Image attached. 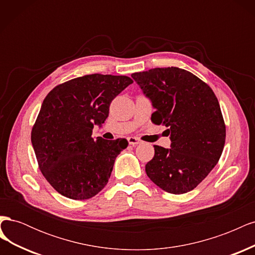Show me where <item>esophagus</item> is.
<instances>
[{
  "instance_id": "obj_1",
  "label": "esophagus",
  "mask_w": 255,
  "mask_h": 255,
  "mask_svg": "<svg viewBox=\"0 0 255 255\" xmlns=\"http://www.w3.org/2000/svg\"><path fill=\"white\" fill-rule=\"evenodd\" d=\"M128 141L129 144H132V145H136L138 143H140V140L138 139V138H136V137H128Z\"/></svg>"
}]
</instances>
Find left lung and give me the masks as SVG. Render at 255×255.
Wrapping results in <instances>:
<instances>
[{"mask_svg":"<svg viewBox=\"0 0 255 255\" xmlns=\"http://www.w3.org/2000/svg\"><path fill=\"white\" fill-rule=\"evenodd\" d=\"M132 78L149 97L155 112L151 120L164 125L171 148L154 145L146 175L174 195L195 189L218 163L226 142V125L214 91L189 71L154 68Z\"/></svg>","mask_w":255,"mask_h":255,"instance_id":"8db88e82","label":"left lung"}]
</instances>
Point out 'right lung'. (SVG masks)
<instances>
[{"mask_svg": "<svg viewBox=\"0 0 255 255\" xmlns=\"http://www.w3.org/2000/svg\"><path fill=\"white\" fill-rule=\"evenodd\" d=\"M133 80L126 75L88 74L57 85L43 100L30 139L40 171L60 195L95 197L109 182L115 159L128 140L92 138L95 125Z\"/></svg>", "mask_w": 255, "mask_h": 255, "instance_id": "obj_1", "label": "right lung"}]
</instances>
